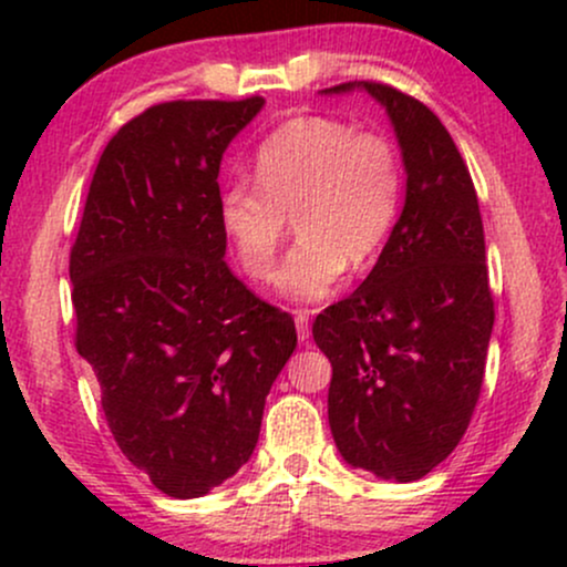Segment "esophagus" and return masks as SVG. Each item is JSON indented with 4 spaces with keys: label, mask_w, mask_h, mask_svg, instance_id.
I'll list each match as a JSON object with an SVG mask.
<instances>
[{
    "label": "esophagus",
    "mask_w": 567,
    "mask_h": 567,
    "mask_svg": "<svg viewBox=\"0 0 567 567\" xmlns=\"http://www.w3.org/2000/svg\"><path fill=\"white\" fill-rule=\"evenodd\" d=\"M296 330H298V341L306 343L311 336V324H309V315L306 311H296Z\"/></svg>",
    "instance_id": "1"
}]
</instances>
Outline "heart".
I'll use <instances>...</instances> for the list:
<instances>
[{
  "instance_id": "b5f03b06",
  "label": "heart",
  "mask_w": 567,
  "mask_h": 567,
  "mask_svg": "<svg viewBox=\"0 0 567 567\" xmlns=\"http://www.w3.org/2000/svg\"><path fill=\"white\" fill-rule=\"evenodd\" d=\"M252 181L231 184L218 202V224L239 269L256 282L275 277L290 216L298 243L279 290L315 303L336 290L347 261L365 266L392 231L402 159L389 135L311 114L266 135L252 157Z\"/></svg>"
}]
</instances>
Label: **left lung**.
<instances>
[{
  "label": "left lung",
  "mask_w": 567,
  "mask_h": 567,
  "mask_svg": "<svg viewBox=\"0 0 567 567\" xmlns=\"http://www.w3.org/2000/svg\"><path fill=\"white\" fill-rule=\"evenodd\" d=\"M362 87L392 116L405 207L365 282L317 315L311 333L333 365L328 421L338 451L351 466L413 483L470 426L496 309L477 192L451 133L419 97L386 82Z\"/></svg>",
  "instance_id": "1"
}]
</instances>
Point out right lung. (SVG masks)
I'll list each match as a JSON object with an SVG mask.
<instances>
[{"label":"right lung","mask_w":567,"mask_h":567,"mask_svg":"<svg viewBox=\"0 0 567 567\" xmlns=\"http://www.w3.org/2000/svg\"><path fill=\"white\" fill-rule=\"evenodd\" d=\"M261 106L165 101L125 122L71 245L74 347L120 451L173 498L205 496L250 458L298 343L288 311L224 261L220 157Z\"/></svg>","instance_id":"obj_1"}]
</instances>
